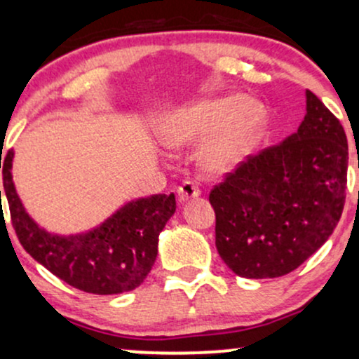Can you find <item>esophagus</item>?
<instances>
[{"label":"esophagus","mask_w":359,"mask_h":359,"mask_svg":"<svg viewBox=\"0 0 359 359\" xmlns=\"http://www.w3.org/2000/svg\"><path fill=\"white\" fill-rule=\"evenodd\" d=\"M177 192H179L180 203H185V201L189 199H196V197L201 196L199 187H197L194 182H191V180H185V182H182V185H180Z\"/></svg>","instance_id":"obj_1"}]
</instances>
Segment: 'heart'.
Here are the masks:
<instances>
[{"mask_svg": "<svg viewBox=\"0 0 359 359\" xmlns=\"http://www.w3.org/2000/svg\"><path fill=\"white\" fill-rule=\"evenodd\" d=\"M269 113L262 102L245 94L209 97L172 111L160 123L163 145L172 150L205 143L199 156L208 174L222 175L236 168L248 156L265 130Z\"/></svg>", "mask_w": 359, "mask_h": 359, "instance_id": "obj_1", "label": "heart"}]
</instances>
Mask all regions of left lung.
Masks as SVG:
<instances>
[{
    "label": "left lung",
    "instance_id": "8db88e82",
    "mask_svg": "<svg viewBox=\"0 0 359 359\" xmlns=\"http://www.w3.org/2000/svg\"><path fill=\"white\" fill-rule=\"evenodd\" d=\"M299 130L250 155L212 189L216 248L245 278L290 273L327 241L343 214L348 140L311 90Z\"/></svg>",
    "mask_w": 359,
    "mask_h": 359
}]
</instances>
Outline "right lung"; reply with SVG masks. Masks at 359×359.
Listing matches in <instances>:
<instances>
[{
	"label": "right lung",
	"mask_w": 359,
	"mask_h": 359,
	"mask_svg": "<svg viewBox=\"0 0 359 359\" xmlns=\"http://www.w3.org/2000/svg\"><path fill=\"white\" fill-rule=\"evenodd\" d=\"M13 155L8 150L0 168L11 222L25 251L55 277L88 294H123L142 285L158 253V234L175 212L174 194L131 201L97 228L62 236L40 228L25 211L11 177Z\"/></svg>",
	"instance_id": "obj_1"
}]
</instances>
